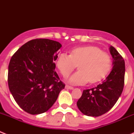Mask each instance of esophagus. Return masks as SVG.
<instances>
[{"mask_svg":"<svg viewBox=\"0 0 134 134\" xmlns=\"http://www.w3.org/2000/svg\"><path fill=\"white\" fill-rule=\"evenodd\" d=\"M65 88H67V89H70V90H72L73 87L72 86H68V85H66V86H65Z\"/></svg>","mask_w":134,"mask_h":134,"instance_id":"1","label":"esophagus"}]
</instances>
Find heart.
Wrapping results in <instances>:
<instances>
[{
    "instance_id": "obj_1",
    "label": "heart",
    "mask_w": 134,
    "mask_h": 134,
    "mask_svg": "<svg viewBox=\"0 0 134 134\" xmlns=\"http://www.w3.org/2000/svg\"><path fill=\"white\" fill-rule=\"evenodd\" d=\"M56 66L64 76L69 75L76 67L79 68L69 79V82L82 85L89 81L94 83L102 80L109 72L112 60L109 54L95 46H81L72 49L70 54L62 53L56 60Z\"/></svg>"
}]
</instances>
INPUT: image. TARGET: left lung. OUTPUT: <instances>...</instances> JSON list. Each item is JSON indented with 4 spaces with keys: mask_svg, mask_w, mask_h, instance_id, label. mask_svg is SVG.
Here are the masks:
<instances>
[{
    "mask_svg": "<svg viewBox=\"0 0 134 134\" xmlns=\"http://www.w3.org/2000/svg\"><path fill=\"white\" fill-rule=\"evenodd\" d=\"M113 57V69L103 83L84 90L77 101V107L87 116L98 117L107 113L114 106L122 93L125 78V61L113 46L110 47Z\"/></svg>",
    "mask_w": 134,
    "mask_h": 134,
    "instance_id": "obj_1",
    "label": "left lung"
}]
</instances>
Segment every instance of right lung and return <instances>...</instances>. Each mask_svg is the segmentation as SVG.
<instances>
[{
  "instance_id": "obj_1",
  "label": "right lung",
  "mask_w": 134,
  "mask_h": 134,
  "mask_svg": "<svg viewBox=\"0 0 134 134\" xmlns=\"http://www.w3.org/2000/svg\"><path fill=\"white\" fill-rule=\"evenodd\" d=\"M62 45L49 39L29 41L10 58L8 85L19 106L31 115L52 107L65 84L55 71L54 62Z\"/></svg>"
}]
</instances>
